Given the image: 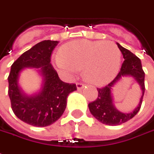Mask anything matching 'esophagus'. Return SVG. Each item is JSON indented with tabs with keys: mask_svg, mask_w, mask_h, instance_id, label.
Returning <instances> with one entry per match:
<instances>
[{
	"mask_svg": "<svg viewBox=\"0 0 154 154\" xmlns=\"http://www.w3.org/2000/svg\"><path fill=\"white\" fill-rule=\"evenodd\" d=\"M83 88H84V84H82V82H77V88L78 89V90H82Z\"/></svg>",
	"mask_w": 154,
	"mask_h": 154,
	"instance_id": "1",
	"label": "esophagus"
}]
</instances>
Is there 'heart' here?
I'll use <instances>...</instances> for the list:
<instances>
[{
  "mask_svg": "<svg viewBox=\"0 0 154 154\" xmlns=\"http://www.w3.org/2000/svg\"><path fill=\"white\" fill-rule=\"evenodd\" d=\"M60 54L55 58L60 69L72 74L83 68L85 79L97 86L108 83L121 64V51L112 42L77 40L64 45Z\"/></svg>",
  "mask_w": 154,
  "mask_h": 154,
  "instance_id": "b5f03b06",
  "label": "heart"
}]
</instances>
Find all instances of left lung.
<instances>
[{"label": "left lung", "instance_id": "1", "mask_svg": "<svg viewBox=\"0 0 154 154\" xmlns=\"http://www.w3.org/2000/svg\"><path fill=\"white\" fill-rule=\"evenodd\" d=\"M119 50L121 51L124 62L117 77L113 81L103 88H97V98L88 104L90 112L100 122L109 126L120 125L128 122V120L137 114L140 110L143 97L144 94V77L145 73L142 67L141 60L129 50L122 47L117 43ZM125 76H132L140 85L141 89V97L138 106L130 113H122L118 110L115 107L112 96V88L122 78Z\"/></svg>", "mask_w": 154, "mask_h": 154}]
</instances>
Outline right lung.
I'll return each instance as SVG.
<instances>
[{
  "mask_svg": "<svg viewBox=\"0 0 154 154\" xmlns=\"http://www.w3.org/2000/svg\"><path fill=\"white\" fill-rule=\"evenodd\" d=\"M57 41L45 40L25 51L14 62L8 77V95L12 111L19 119L35 127H47L62 117L67 97L76 85L62 82L51 64V55ZM25 68H36L43 79L38 92L28 95L19 86L20 73Z\"/></svg>",
  "mask_w": 154,
  "mask_h": 154,
  "instance_id": "1",
  "label": "right lung"
}]
</instances>
